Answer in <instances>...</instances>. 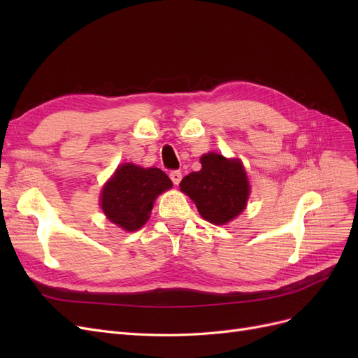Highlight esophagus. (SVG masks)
I'll return each instance as SVG.
<instances>
[{
    "label": "esophagus",
    "instance_id": "1",
    "mask_svg": "<svg viewBox=\"0 0 358 358\" xmlns=\"http://www.w3.org/2000/svg\"><path fill=\"white\" fill-rule=\"evenodd\" d=\"M170 179H171L173 183H175V185H179L180 180H182V173L179 170L170 171Z\"/></svg>",
    "mask_w": 358,
    "mask_h": 358
}]
</instances>
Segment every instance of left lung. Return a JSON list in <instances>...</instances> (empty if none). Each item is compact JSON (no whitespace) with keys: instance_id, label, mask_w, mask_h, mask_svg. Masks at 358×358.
Segmentation results:
<instances>
[{"instance_id":"8db88e82","label":"left lung","mask_w":358,"mask_h":358,"mask_svg":"<svg viewBox=\"0 0 358 358\" xmlns=\"http://www.w3.org/2000/svg\"><path fill=\"white\" fill-rule=\"evenodd\" d=\"M201 170L192 171L180 182V191L196 203L206 221L216 225L234 220L246 206L249 183L242 162L220 154H204Z\"/></svg>"}]
</instances>
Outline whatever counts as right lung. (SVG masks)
<instances>
[{
    "label": "right lung",
    "mask_w": 358,
    "mask_h": 358,
    "mask_svg": "<svg viewBox=\"0 0 358 358\" xmlns=\"http://www.w3.org/2000/svg\"><path fill=\"white\" fill-rule=\"evenodd\" d=\"M173 187L164 171L134 164L119 166L101 192V209L113 224L136 231L149 220L155 199Z\"/></svg>",
    "instance_id": "obj_1"
}]
</instances>
